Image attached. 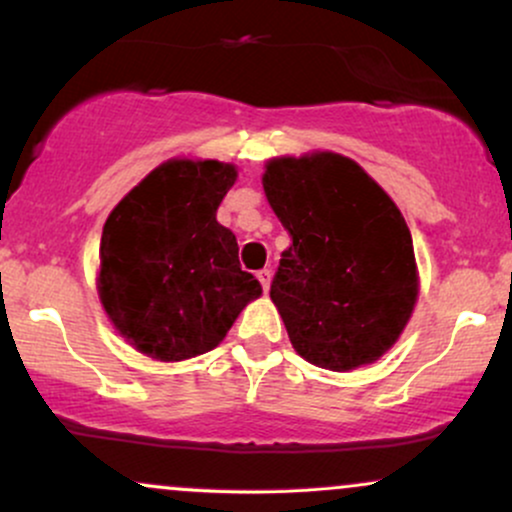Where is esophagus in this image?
Instances as JSON below:
<instances>
[{"label": "esophagus", "instance_id": "34e87169", "mask_svg": "<svg viewBox=\"0 0 512 512\" xmlns=\"http://www.w3.org/2000/svg\"><path fill=\"white\" fill-rule=\"evenodd\" d=\"M257 279H260L262 289L269 291V284H272V272H269V269H260V272H257Z\"/></svg>", "mask_w": 512, "mask_h": 512}]
</instances>
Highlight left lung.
<instances>
[{
    "mask_svg": "<svg viewBox=\"0 0 512 512\" xmlns=\"http://www.w3.org/2000/svg\"><path fill=\"white\" fill-rule=\"evenodd\" d=\"M262 185L291 236L269 296L293 349L339 373L378 361L419 296L397 204L356 161L330 151L272 158Z\"/></svg>",
    "mask_w": 512,
    "mask_h": 512,
    "instance_id": "1",
    "label": "left lung"
}]
</instances>
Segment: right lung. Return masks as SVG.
<instances>
[{
	"label": "right lung",
	"instance_id": "obj_1",
	"mask_svg": "<svg viewBox=\"0 0 512 512\" xmlns=\"http://www.w3.org/2000/svg\"><path fill=\"white\" fill-rule=\"evenodd\" d=\"M238 178L231 163L168 161L110 211L98 293L115 330L158 361L207 354L262 293L216 209Z\"/></svg>",
	"mask_w": 512,
	"mask_h": 512
}]
</instances>
